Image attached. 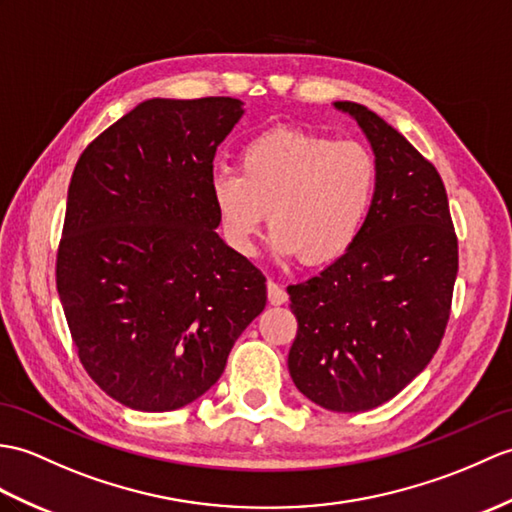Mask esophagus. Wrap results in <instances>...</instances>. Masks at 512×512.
<instances>
[{"instance_id": "obj_1", "label": "esophagus", "mask_w": 512, "mask_h": 512, "mask_svg": "<svg viewBox=\"0 0 512 512\" xmlns=\"http://www.w3.org/2000/svg\"><path fill=\"white\" fill-rule=\"evenodd\" d=\"M268 301L270 305H283L288 303V292L277 281H268Z\"/></svg>"}]
</instances>
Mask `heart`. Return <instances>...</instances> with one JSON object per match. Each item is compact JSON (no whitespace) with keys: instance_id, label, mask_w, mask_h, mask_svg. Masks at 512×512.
I'll list each match as a JSON object with an SVG mask.
<instances>
[{"instance_id":"heart-1","label":"heart","mask_w":512,"mask_h":512,"mask_svg":"<svg viewBox=\"0 0 512 512\" xmlns=\"http://www.w3.org/2000/svg\"><path fill=\"white\" fill-rule=\"evenodd\" d=\"M379 168L360 141L275 128L240 152V174L211 176V200L224 240L251 255L266 218L272 246L305 266L334 261L355 242L371 211Z\"/></svg>"}]
</instances>
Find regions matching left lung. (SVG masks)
I'll use <instances>...</instances> for the list:
<instances>
[{
	"label": "left lung",
	"mask_w": 512,
	"mask_h": 512,
	"mask_svg": "<svg viewBox=\"0 0 512 512\" xmlns=\"http://www.w3.org/2000/svg\"><path fill=\"white\" fill-rule=\"evenodd\" d=\"M336 106L371 141L377 192L347 253L318 277L288 285L299 323L288 368L320 408L364 412L434 358L451 312L458 237L434 165L366 106Z\"/></svg>",
	"instance_id": "obj_1"
}]
</instances>
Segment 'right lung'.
<instances>
[{"instance_id": "add662e5", "label": "right lung", "mask_w": 512, "mask_h": 512, "mask_svg": "<svg viewBox=\"0 0 512 512\" xmlns=\"http://www.w3.org/2000/svg\"><path fill=\"white\" fill-rule=\"evenodd\" d=\"M235 98L146 100L71 174L56 288L80 364L106 395L170 412L218 382L266 307V277L220 240L213 157Z\"/></svg>"}]
</instances>
